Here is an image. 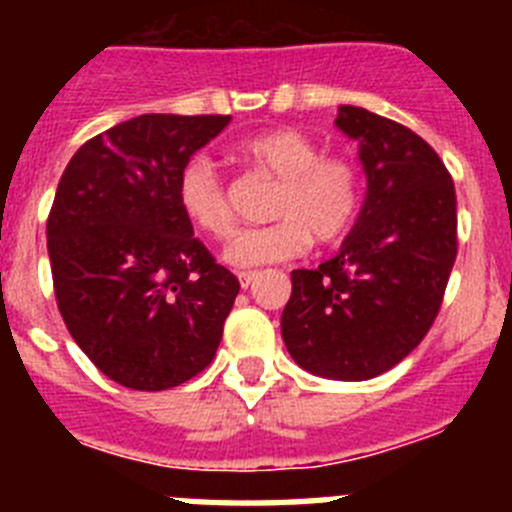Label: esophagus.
Instances as JSON below:
<instances>
[{"label":"esophagus","instance_id":"obj_1","mask_svg":"<svg viewBox=\"0 0 512 512\" xmlns=\"http://www.w3.org/2000/svg\"><path fill=\"white\" fill-rule=\"evenodd\" d=\"M256 277H259L256 271H241V274H238V282H241L243 289H248L253 282H256Z\"/></svg>","mask_w":512,"mask_h":512}]
</instances>
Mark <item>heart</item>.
<instances>
[{"mask_svg": "<svg viewBox=\"0 0 512 512\" xmlns=\"http://www.w3.org/2000/svg\"><path fill=\"white\" fill-rule=\"evenodd\" d=\"M253 176L274 179L269 217L277 223L246 230L228 248V261L241 269L292 261L312 246L341 243L361 212L364 179L346 153H320L300 130H264L235 148ZM176 202L189 223L215 241H230L238 228L233 197L223 174L202 156L189 158L176 176Z\"/></svg>", "mask_w": 512, "mask_h": 512, "instance_id": "b5f03b06", "label": "heart"}]
</instances>
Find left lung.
Wrapping results in <instances>:
<instances>
[{
  "instance_id": "8db88e82",
  "label": "left lung",
  "mask_w": 512,
  "mask_h": 512,
  "mask_svg": "<svg viewBox=\"0 0 512 512\" xmlns=\"http://www.w3.org/2000/svg\"><path fill=\"white\" fill-rule=\"evenodd\" d=\"M336 125L359 140L366 200L341 251L292 271L282 338L318 377L361 382L400 364L431 330L456 261V192L418 133L341 104Z\"/></svg>"
}]
</instances>
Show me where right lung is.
<instances>
[{
    "mask_svg": "<svg viewBox=\"0 0 512 512\" xmlns=\"http://www.w3.org/2000/svg\"><path fill=\"white\" fill-rule=\"evenodd\" d=\"M228 122L133 117L87 140L58 182L45 225L58 310L122 387H179L215 359L241 284L194 238L176 176Z\"/></svg>",
    "mask_w": 512,
    "mask_h": 512,
    "instance_id": "1",
    "label": "right lung"
}]
</instances>
